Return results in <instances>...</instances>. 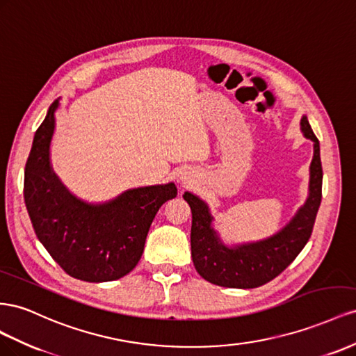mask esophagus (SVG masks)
I'll return each instance as SVG.
<instances>
[{"label":"esophagus","instance_id":"34e87169","mask_svg":"<svg viewBox=\"0 0 356 356\" xmlns=\"http://www.w3.org/2000/svg\"><path fill=\"white\" fill-rule=\"evenodd\" d=\"M180 180L184 181V184H188V180H189V176L186 175V172H181V176H180Z\"/></svg>","mask_w":356,"mask_h":356}]
</instances>
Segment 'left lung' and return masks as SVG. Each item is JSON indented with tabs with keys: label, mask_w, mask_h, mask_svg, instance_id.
I'll return each mask as SVG.
<instances>
[{
	"label": "left lung",
	"mask_w": 356,
	"mask_h": 356,
	"mask_svg": "<svg viewBox=\"0 0 356 356\" xmlns=\"http://www.w3.org/2000/svg\"><path fill=\"white\" fill-rule=\"evenodd\" d=\"M300 125L304 137L313 141L309 197L296 216L274 236L228 248L211 227L209 206L185 192L184 198L192 211V261L200 276L213 285L240 289L266 285L297 258L309 241L322 200V164L319 140L313 134L307 116L301 118Z\"/></svg>",
	"instance_id": "1"
}]
</instances>
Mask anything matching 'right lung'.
<instances>
[{
	"label": "right lung",
	"instance_id": "1",
	"mask_svg": "<svg viewBox=\"0 0 356 356\" xmlns=\"http://www.w3.org/2000/svg\"><path fill=\"white\" fill-rule=\"evenodd\" d=\"M59 99L34 136L25 165L24 198L40 243L71 277L110 282L133 270L159 207L177 195L175 184L134 188L101 204L79 200L50 165Z\"/></svg>",
	"mask_w": 356,
	"mask_h": 356
}]
</instances>
